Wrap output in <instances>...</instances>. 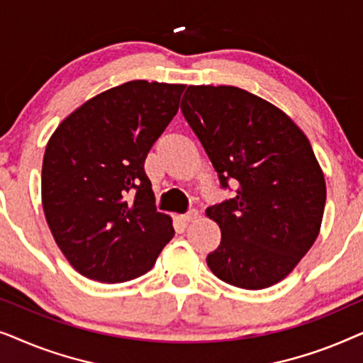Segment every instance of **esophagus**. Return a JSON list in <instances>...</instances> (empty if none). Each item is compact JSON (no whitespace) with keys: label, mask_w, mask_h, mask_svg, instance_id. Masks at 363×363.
<instances>
[{"label":"esophagus","mask_w":363,"mask_h":363,"mask_svg":"<svg viewBox=\"0 0 363 363\" xmlns=\"http://www.w3.org/2000/svg\"><path fill=\"white\" fill-rule=\"evenodd\" d=\"M198 216H200V215H198L196 210H190V211H186L185 215H182L180 220H182L183 223H190V221H195Z\"/></svg>","instance_id":"1"}]
</instances>
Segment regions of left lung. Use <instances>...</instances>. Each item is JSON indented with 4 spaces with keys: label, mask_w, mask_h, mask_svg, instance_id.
I'll return each instance as SVG.
<instances>
[{
    "label": "left lung",
    "mask_w": 363,
    "mask_h": 363,
    "mask_svg": "<svg viewBox=\"0 0 363 363\" xmlns=\"http://www.w3.org/2000/svg\"><path fill=\"white\" fill-rule=\"evenodd\" d=\"M182 112L223 190L208 206L221 242L206 256L213 274L264 289L289 274L319 235L325 180L309 140L284 112L231 86H190Z\"/></svg>",
    "instance_id": "8db88e82"
}]
</instances>
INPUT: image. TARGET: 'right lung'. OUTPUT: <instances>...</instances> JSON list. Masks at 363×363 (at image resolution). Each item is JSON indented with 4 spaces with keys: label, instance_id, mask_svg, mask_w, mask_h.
<instances>
[{
    "label": "right lung",
    "instance_id": "obj_1",
    "mask_svg": "<svg viewBox=\"0 0 363 363\" xmlns=\"http://www.w3.org/2000/svg\"><path fill=\"white\" fill-rule=\"evenodd\" d=\"M185 86L132 81L72 112L43 160V208L74 269L125 282L153 267L175 230L155 208L145 158L177 116Z\"/></svg>",
    "mask_w": 363,
    "mask_h": 363
}]
</instances>
